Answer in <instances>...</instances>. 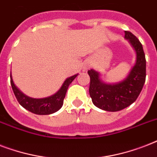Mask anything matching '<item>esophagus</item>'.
Instances as JSON below:
<instances>
[{
	"instance_id": "34e87169",
	"label": "esophagus",
	"mask_w": 157,
	"mask_h": 157,
	"mask_svg": "<svg viewBox=\"0 0 157 157\" xmlns=\"http://www.w3.org/2000/svg\"><path fill=\"white\" fill-rule=\"evenodd\" d=\"M90 62H86V63H85L83 65V68L85 69V70H86L87 68H89V67H90Z\"/></svg>"
}]
</instances>
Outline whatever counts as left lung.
Wrapping results in <instances>:
<instances>
[{
    "instance_id": "obj_1",
    "label": "left lung",
    "mask_w": 157,
    "mask_h": 157,
    "mask_svg": "<svg viewBox=\"0 0 157 157\" xmlns=\"http://www.w3.org/2000/svg\"><path fill=\"white\" fill-rule=\"evenodd\" d=\"M124 39L134 49L136 60L128 76L117 83H105L98 71L90 69V95L96 107L107 112H117L129 107L139 97L146 79V59L143 45L130 32L124 31Z\"/></svg>"
}]
</instances>
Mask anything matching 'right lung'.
I'll return each mask as SVG.
<instances>
[{
    "label": "right lung",
    "instance_id": "1",
    "mask_svg": "<svg viewBox=\"0 0 157 157\" xmlns=\"http://www.w3.org/2000/svg\"><path fill=\"white\" fill-rule=\"evenodd\" d=\"M78 76L76 74L67 78L62 85L61 88L57 91L53 95L42 98H34L28 97L18 89V87L14 85L12 78V75L10 74V84L12 86V90L15 95L17 100L19 104L28 110L29 112H33L34 114L37 115H50L59 111L63 104V99L66 95L67 90L68 89L69 85L73 81V80Z\"/></svg>",
    "mask_w": 157,
    "mask_h": 157
}]
</instances>
